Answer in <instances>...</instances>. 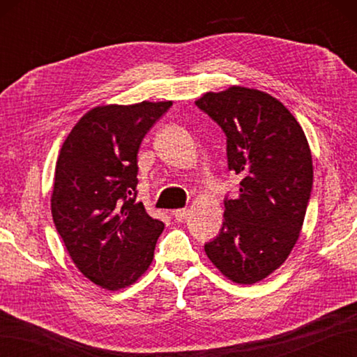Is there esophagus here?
I'll use <instances>...</instances> for the list:
<instances>
[{
  "label": "esophagus",
  "instance_id": "obj_1",
  "mask_svg": "<svg viewBox=\"0 0 357 357\" xmlns=\"http://www.w3.org/2000/svg\"><path fill=\"white\" fill-rule=\"evenodd\" d=\"M188 213H190V210L188 208H178V210H174L172 215L174 216L176 221H183V219H185L188 216Z\"/></svg>",
  "mask_w": 357,
  "mask_h": 357
}]
</instances>
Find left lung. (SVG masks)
<instances>
[{
  "instance_id": "1",
  "label": "left lung",
  "mask_w": 357,
  "mask_h": 357,
  "mask_svg": "<svg viewBox=\"0 0 357 357\" xmlns=\"http://www.w3.org/2000/svg\"><path fill=\"white\" fill-rule=\"evenodd\" d=\"M195 102L221 126L229 170L241 176L239 196L225 199L222 229L204 250L225 278L252 285L278 270L299 239L312 151L290 110L261 90L231 86Z\"/></svg>"
}]
</instances>
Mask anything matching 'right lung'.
<instances>
[{"instance_id": "right-lung-1", "label": "right lung", "mask_w": 357, "mask_h": 357, "mask_svg": "<svg viewBox=\"0 0 357 357\" xmlns=\"http://www.w3.org/2000/svg\"><path fill=\"white\" fill-rule=\"evenodd\" d=\"M172 101L98 105L59 151L52 216L77 268L105 290L135 284L153 261L162 221L135 202L138 150Z\"/></svg>"}]
</instances>
